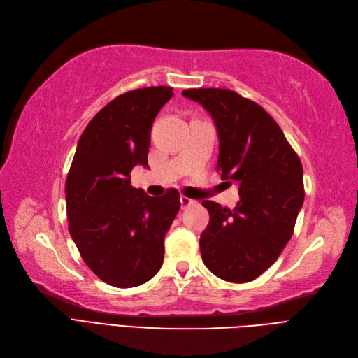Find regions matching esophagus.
<instances>
[{
    "label": "esophagus",
    "mask_w": 358,
    "mask_h": 358,
    "mask_svg": "<svg viewBox=\"0 0 358 358\" xmlns=\"http://www.w3.org/2000/svg\"><path fill=\"white\" fill-rule=\"evenodd\" d=\"M180 202H181V208H187V206H190V205H194V203H196V201H193V199L187 198V196H181V198H180Z\"/></svg>",
    "instance_id": "esophagus-1"
}]
</instances>
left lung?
Returning <instances> with one entry per match:
<instances>
[{
  "instance_id": "obj_1",
  "label": "left lung",
  "mask_w": 358,
  "mask_h": 358,
  "mask_svg": "<svg viewBox=\"0 0 358 358\" xmlns=\"http://www.w3.org/2000/svg\"><path fill=\"white\" fill-rule=\"evenodd\" d=\"M181 94L208 111L218 134L217 169L239 187L234 210L202 202L210 213L199 239L202 260L224 281H252L272 266L293 235L305 199L301 159L259 103L229 89Z\"/></svg>"
}]
</instances>
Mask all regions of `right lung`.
Segmentation results:
<instances>
[{"instance_id": "add662e5", "label": "right lung", "mask_w": 358, "mask_h": 358, "mask_svg": "<svg viewBox=\"0 0 358 358\" xmlns=\"http://www.w3.org/2000/svg\"><path fill=\"white\" fill-rule=\"evenodd\" d=\"M172 87L126 92L89 122L65 182L70 235L85 263L113 287L152 280L164 263V239L180 210L171 189L152 198L131 184L136 165L148 168L152 126Z\"/></svg>"}]
</instances>
